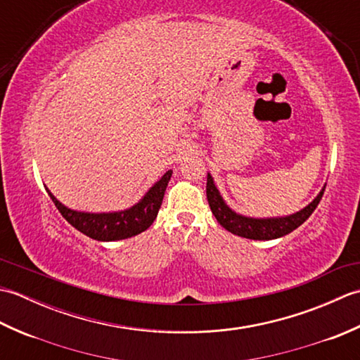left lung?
Wrapping results in <instances>:
<instances>
[{
	"label": "left lung",
	"instance_id": "8db88e82",
	"mask_svg": "<svg viewBox=\"0 0 360 360\" xmlns=\"http://www.w3.org/2000/svg\"><path fill=\"white\" fill-rule=\"evenodd\" d=\"M205 192H207V201H209L212 213L215 215L218 223L223 226L226 231H229L233 235L243 236V238L267 241V240H275V238H280V236H285L292 231H295L298 226H302L304 221L311 217V213L316 210L320 200H322L325 186L322 190H320V193L314 198V200L307 205V207L292 213V215L274 217V218L244 217L232 210L223 200V196H221L219 190L217 188L215 181H213L210 173H207V187H205Z\"/></svg>",
	"mask_w": 360,
	"mask_h": 360
}]
</instances>
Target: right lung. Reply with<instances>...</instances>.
Returning <instances> with one entry per match:
<instances>
[{
  "mask_svg": "<svg viewBox=\"0 0 360 360\" xmlns=\"http://www.w3.org/2000/svg\"><path fill=\"white\" fill-rule=\"evenodd\" d=\"M172 170L164 173L162 178L155 182V186L150 187L148 192L142 196V200L136 202L133 207L119 212L93 213L72 210L60 202L49 192L48 187H46V192H48L52 202L56 204V207L62 213L63 218L77 231L97 241H117L142 233L153 224V221L158 217L160 204H162L165 188L172 178Z\"/></svg>",
  "mask_w": 360,
  "mask_h": 360,
  "instance_id": "add662e5",
  "label": "right lung"
}]
</instances>
